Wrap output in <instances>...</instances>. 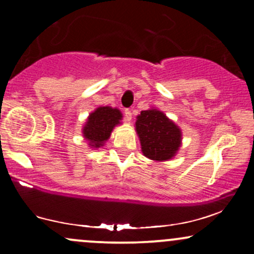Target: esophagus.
I'll list each match as a JSON object with an SVG mask.
<instances>
[{"label": "esophagus", "mask_w": 254, "mask_h": 254, "mask_svg": "<svg viewBox=\"0 0 254 254\" xmlns=\"http://www.w3.org/2000/svg\"><path fill=\"white\" fill-rule=\"evenodd\" d=\"M124 115H125V121L130 122L131 118H132V112H131L130 109H125L124 110Z\"/></svg>", "instance_id": "34e87169"}]
</instances>
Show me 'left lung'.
Listing matches in <instances>:
<instances>
[{
	"label": "left lung",
	"mask_w": 254,
	"mask_h": 254,
	"mask_svg": "<svg viewBox=\"0 0 254 254\" xmlns=\"http://www.w3.org/2000/svg\"><path fill=\"white\" fill-rule=\"evenodd\" d=\"M136 131L144 155L156 161L172 159L182 142L179 127L155 109L142 111L137 117Z\"/></svg>",
	"instance_id": "obj_1"
}]
</instances>
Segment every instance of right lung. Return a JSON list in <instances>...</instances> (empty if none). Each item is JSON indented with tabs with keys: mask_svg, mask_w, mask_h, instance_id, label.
Instances as JSON below:
<instances>
[{
	"mask_svg": "<svg viewBox=\"0 0 254 254\" xmlns=\"http://www.w3.org/2000/svg\"><path fill=\"white\" fill-rule=\"evenodd\" d=\"M122 119L121 111L112 107H99L90 113L83 127V136L89 141V145L99 148L104 144L112 132L113 127Z\"/></svg>",
	"mask_w": 254,
	"mask_h": 254,
	"instance_id": "right-lung-1",
	"label": "right lung"
}]
</instances>
